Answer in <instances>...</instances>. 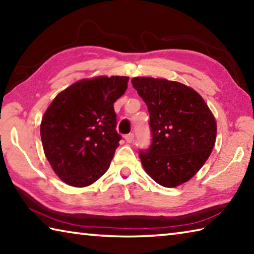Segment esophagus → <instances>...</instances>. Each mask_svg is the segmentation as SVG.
<instances>
[{
    "instance_id": "obj_1",
    "label": "esophagus",
    "mask_w": 254,
    "mask_h": 254,
    "mask_svg": "<svg viewBox=\"0 0 254 254\" xmlns=\"http://www.w3.org/2000/svg\"><path fill=\"white\" fill-rule=\"evenodd\" d=\"M124 139H126L127 142L132 143L133 141H134V134H133V133H128V134H127L126 136H124Z\"/></svg>"
}]
</instances>
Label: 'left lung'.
I'll return each mask as SVG.
<instances>
[{
  "mask_svg": "<svg viewBox=\"0 0 254 254\" xmlns=\"http://www.w3.org/2000/svg\"><path fill=\"white\" fill-rule=\"evenodd\" d=\"M133 87L147 104L151 144L140 150L147 174L163 187L179 186L207 160L216 122L198 93L178 81L135 77Z\"/></svg>",
  "mask_w": 254,
  "mask_h": 254,
  "instance_id": "1",
  "label": "left lung"
}]
</instances>
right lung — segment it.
<instances>
[{"instance_id":"right-lung-1","label":"right lung","mask_w":254,"mask_h":254,"mask_svg":"<svg viewBox=\"0 0 254 254\" xmlns=\"http://www.w3.org/2000/svg\"><path fill=\"white\" fill-rule=\"evenodd\" d=\"M128 77L83 79L59 93L40 126L42 147L56 175L85 187L109 169L121 135L114 103L126 93Z\"/></svg>"}]
</instances>
